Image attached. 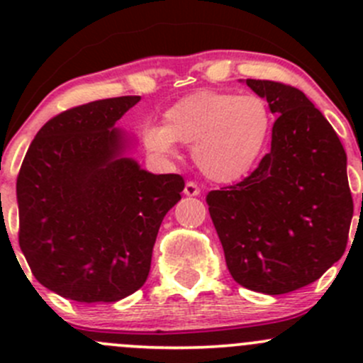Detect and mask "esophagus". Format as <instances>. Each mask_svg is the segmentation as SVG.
<instances>
[{
    "mask_svg": "<svg viewBox=\"0 0 363 363\" xmlns=\"http://www.w3.org/2000/svg\"><path fill=\"white\" fill-rule=\"evenodd\" d=\"M184 195L188 196H199L200 195V186L196 182L188 181L184 186Z\"/></svg>",
    "mask_w": 363,
    "mask_h": 363,
    "instance_id": "34e87169",
    "label": "esophagus"
}]
</instances>
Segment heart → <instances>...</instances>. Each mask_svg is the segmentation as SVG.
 Masks as SVG:
<instances>
[{
  "mask_svg": "<svg viewBox=\"0 0 363 363\" xmlns=\"http://www.w3.org/2000/svg\"><path fill=\"white\" fill-rule=\"evenodd\" d=\"M270 126L265 98L200 89L167 108L163 126L145 128L144 144L158 156H175V142L186 145L205 177L233 182L262 155Z\"/></svg>",
  "mask_w": 363,
  "mask_h": 363,
  "instance_id": "heart-1",
  "label": "heart"
}]
</instances>
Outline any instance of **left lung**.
<instances>
[{
  "label": "left lung",
  "instance_id": "left-lung-1",
  "mask_svg": "<svg viewBox=\"0 0 363 363\" xmlns=\"http://www.w3.org/2000/svg\"><path fill=\"white\" fill-rule=\"evenodd\" d=\"M277 119L272 147L237 184L207 193L233 279L267 295L320 279L344 255L353 218L346 152L309 98L290 84L247 79Z\"/></svg>",
  "mask_w": 363,
  "mask_h": 363
}]
</instances>
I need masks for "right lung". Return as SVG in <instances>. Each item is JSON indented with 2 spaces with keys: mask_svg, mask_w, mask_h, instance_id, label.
<instances>
[{
  "mask_svg": "<svg viewBox=\"0 0 363 363\" xmlns=\"http://www.w3.org/2000/svg\"><path fill=\"white\" fill-rule=\"evenodd\" d=\"M140 96L89 101L36 133L17 175L19 246L33 276L75 302H116L144 286L179 174H149L123 158L112 128Z\"/></svg>",
  "mask_w": 363,
  "mask_h": 363,
  "instance_id": "right-lung-1",
  "label": "right lung"
}]
</instances>
